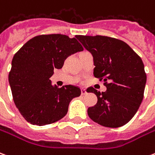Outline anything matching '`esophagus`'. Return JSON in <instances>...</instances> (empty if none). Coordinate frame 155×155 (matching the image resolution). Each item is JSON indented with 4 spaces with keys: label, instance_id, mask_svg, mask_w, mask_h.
I'll use <instances>...</instances> for the list:
<instances>
[{
    "label": "esophagus",
    "instance_id": "1",
    "mask_svg": "<svg viewBox=\"0 0 155 155\" xmlns=\"http://www.w3.org/2000/svg\"><path fill=\"white\" fill-rule=\"evenodd\" d=\"M86 93H87V91H86V89H84V88H82V89H81V94H82V95H85Z\"/></svg>",
    "mask_w": 155,
    "mask_h": 155
}]
</instances>
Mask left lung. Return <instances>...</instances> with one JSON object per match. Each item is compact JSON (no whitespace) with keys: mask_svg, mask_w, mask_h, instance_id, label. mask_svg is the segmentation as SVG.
<instances>
[{"mask_svg":"<svg viewBox=\"0 0 155 155\" xmlns=\"http://www.w3.org/2000/svg\"><path fill=\"white\" fill-rule=\"evenodd\" d=\"M93 55V75L103 80L106 92L93 87L97 102L88 107L91 120L107 127L124 126L132 120L144 97L146 74L142 60L124 41L104 35H76Z\"/></svg>","mask_w":155,"mask_h":155,"instance_id":"1","label":"left lung"}]
</instances>
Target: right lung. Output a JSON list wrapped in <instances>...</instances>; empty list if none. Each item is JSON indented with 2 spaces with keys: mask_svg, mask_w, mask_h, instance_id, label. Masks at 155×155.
<instances>
[{
  "mask_svg": "<svg viewBox=\"0 0 155 155\" xmlns=\"http://www.w3.org/2000/svg\"><path fill=\"white\" fill-rule=\"evenodd\" d=\"M84 50L75 38L62 34L36 35L15 54L9 73L13 100L20 114L31 124H50L67 114L77 86H53L49 78L62 68L67 57Z\"/></svg>",
  "mask_w": 155,
  "mask_h": 155,
  "instance_id": "right-lung-1",
  "label": "right lung"
}]
</instances>
